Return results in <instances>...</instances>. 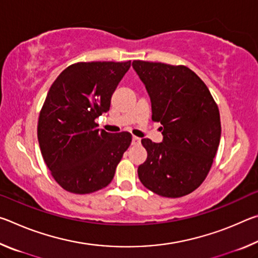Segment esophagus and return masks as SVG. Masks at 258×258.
I'll list each match as a JSON object with an SVG mask.
<instances>
[{
    "label": "esophagus",
    "mask_w": 258,
    "mask_h": 258,
    "mask_svg": "<svg viewBox=\"0 0 258 258\" xmlns=\"http://www.w3.org/2000/svg\"><path fill=\"white\" fill-rule=\"evenodd\" d=\"M140 142H141V139H139L137 137L132 138V146H138L140 145Z\"/></svg>",
    "instance_id": "1"
}]
</instances>
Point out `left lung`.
I'll use <instances>...</instances> for the list:
<instances>
[{"label":"left lung","instance_id":"1","mask_svg":"<svg viewBox=\"0 0 258 258\" xmlns=\"http://www.w3.org/2000/svg\"><path fill=\"white\" fill-rule=\"evenodd\" d=\"M145 84L152 120L163 125V141L142 139L147 160L138 168L147 189L168 198L189 195L212 167L221 139L217 104L206 84L185 66L134 60Z\"/></svg>","mask_w":258,"mask_h":258}]
</instances>
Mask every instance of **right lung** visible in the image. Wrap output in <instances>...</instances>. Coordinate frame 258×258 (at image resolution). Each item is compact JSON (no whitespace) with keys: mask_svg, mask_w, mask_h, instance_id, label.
Wrapping results in <instances>:
<instances>
[{"mask_svg":"<svg viewBox=\"0 0 258 258\" xmlns=\"http://www.w3.org/2000/svg\"><path fill=\"white\" fill-rule=\"evenodd\" d=\"M131 61L78 62L56 77L38 118L37 138L52 176L64 190L84 195L107 186L132 141L108 133L95 119L109 111Z\"/></svg>","mask_w":258,"mask_h":258,"instance_id":"add662e5","label":"right lung"}]
</instances>
